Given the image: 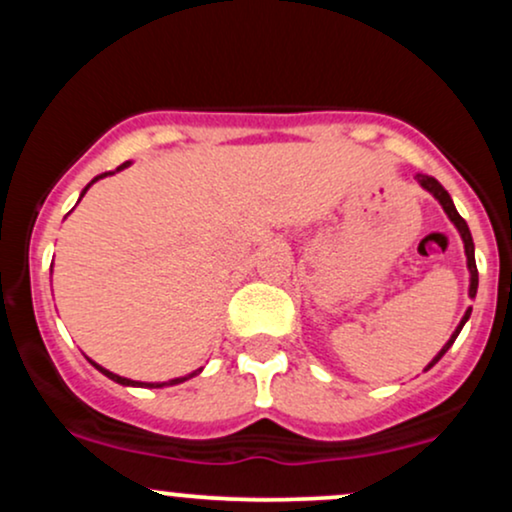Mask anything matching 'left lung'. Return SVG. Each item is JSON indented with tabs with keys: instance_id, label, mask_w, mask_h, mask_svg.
Masks as SVG:
<instances>
[{
	"instance_id": "left-lung-1",
	"label": "left lung",
	"mask_w": 512,
	"mask_h": 512,
	"mask_svg": "<svg viewBox=\"0 0 512 512\" xmlns=\"http://www.w3.org/2000/svg\"><path fill=\"white\" fill-rule=\"evenodd\" d=\"M416 182H419V185L424 187V190H428L433 197L438 199L440 207H443L445 214H448V219L455 223V228H457V231H460V238H462V243H464V255H467V269H469V298H474V296H477V286H479V272H477V262H474V240H472V233H469L467 221H464L462 216L457 214V209H455V204H452L448 190H445V187L440 185L436 178H431V175L416 173ZM469 315H472V308H467V313H464V317L460 320V325H457V330L452 332V337L448 339V344H445L443 349L438 351V356L433 358L431 363H428L426 370L431 368V366H436L440 358H443L445 351H448L450 346H452V342H455V339H457V334H460V330L464 327V322L469 320Z\"/></svg>"
}]
</instances>
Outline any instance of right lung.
I'll use <instances>...</instances> for the list:
<instances>
[{
    "label": "right lung",
    "instance_id": "add662e5",
    "mask_svg": "<svg viewBox=\"0 0 512 512\" xmlns=\"http://www.w3.org/2000/svg\"><path fill=\"white\" fill-rule=\"evenodd\" d=\"M127 166H129V161L122 163V166H117L115 170H110V173H101V175H96V178H93V180L88 182V185L84 187V192H81V197L86 195V190H88V187L93 185V182H96V180H101V178H105V175H113V173H117V170H125ZM81 197H79V199H81ZM88 361H91V358H88ZM91 366H96L98 370H101L103 375H108L110 380H115V383H120V385H132V387H166V385H178V383H185V380L195 378L197 373H202V368H199V370H192V373H190V375H185V378H175V380H168V383H139V380H129V378H122V375H115V373H110V370H105L103 366H98L96 361H91Z\"/></svg>",
    "mask_w": 512,
    "mask_h": 512
}]
</instances>
